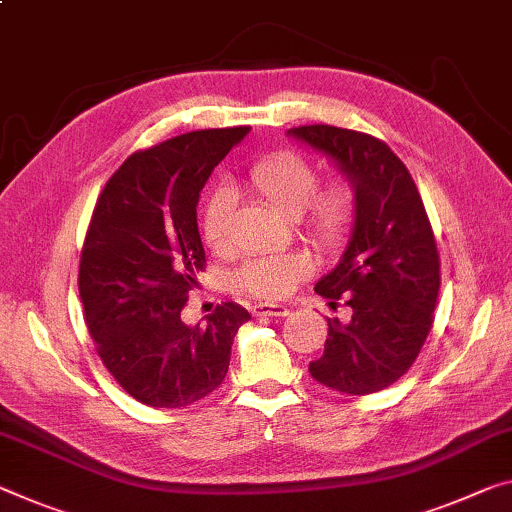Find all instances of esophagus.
Masks as SVG:
<instances>
[{"mask_svg": "<svg viewBox=\"0 0 512 512\" xmlns=\"http://www.w3.org/2000/svg\"><path fill=\"white\" fill-rule=\"evenodd\" d=\"M251 311H254V316H274V318L288 316L286 306H283V304H270V302H258Z\"/></svg>", "mask_w": 512, "mask_h": 512, "instance_id": "obj_1", "label": "esophagus"}]
</instances>
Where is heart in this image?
Here are the masks:
<instances>
[{
	"label": "heart",
	"mask_w": 512,
	"mask_h": 512,
	"mask_svg": "<svg viewBox=\"0 0 512 512\" xmlns=\"http://www.w3.org/2000/svg\"><path fill=\"white\" fill-rule=\"evenodd\" d=\"M247 183L267 206L286 217L302 215L309 206L304 231L318 247L336 249L348 240L355 222V192L345 180H334L325 190L316 192L318 174L306 157L290 151L267 155L249 169ZM233 210L235 194L229 187L212 192L203 210V238L217 254L231 247ZM309 270V258L302 254L254 258L238 272V286L256 297L277 300L288 295Z\"/></svg>",
	"instance_id": "obj_1"
}]
</instances>
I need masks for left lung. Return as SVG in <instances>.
I'll list each match as a JSON object with an SVG mask.
<instances>
[{
  "label": "left lung",
  "instance_id": "obj_1",
  "mask_svg": "<svg viewBox=\"0 0 512 512\" xmlns=\"http://www.w3.org/2000/svg\"><path fill=\"white\" fill-rule=\"evenodd\" d=\"M286 137L334 164L355 192V222L338 263L316 293L350 318H327L329 338L309 371L325 387L364 396L389 387L419 357L439 293V256L410 171L364 132L300 125Z\"/></svg>",
  "mask_w": 512,
  "mask_h": 512
}]
</instances>
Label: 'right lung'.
<instances>
[{"instance_id":"obj_1","label":"right lung","mask_w":512,"mask_h":512,"mask_svg":"<svg viewBox=\"0 0 512 512\" xmlns=\"http://www.w3.org/2000/svg\"><path fill=\"white\" fill-rule=\"evenodd\" d=\"M251 128L196 130L135 153L109 178L80 261L86 327L114 380L148 407H185L224 382L251 318L226 302L206 325L180 311L206 263L196 206L212 169Z\"/></svg>"}]
</instances>
